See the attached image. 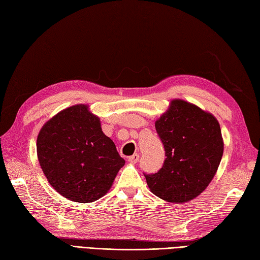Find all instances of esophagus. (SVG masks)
<instances>
[{"instance_id": "1", "label": "esophagus", "mask_w": 260, "mask_h": 260, "mask_svg": "<svg viewBox=\"0 0 260 260\" xmlns=\"http://www.w3.org/2000/svg\"><path fill=\"white\" fill-rule=\"evenodd\" d=\"M139 159H140V154L135 153V154H133V155L128 157V162L132 164H136L137 162H139Z\"/></svg>"}]
</instances>
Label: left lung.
<instances>
[{"mask_svg":"<svg viewBox=\"0 0 260 260\" xmlns=\"http://www.w3.org/2000/svg\"><path fill=\"white\" fill-rule=\"evenodd\" d=\"M155 128L167 157L156 173H144L147 185L165 201H190L209 185L221 161L218 120L196 105L174 99Z\"/></svg>","mask_w":260,"mask_h":260,"instance_id":"1","label":"left lung"}]
</instances>
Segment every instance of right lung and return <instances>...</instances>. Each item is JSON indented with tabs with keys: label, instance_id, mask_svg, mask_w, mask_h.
I'll list each match as a JSON object with an SVG mask.
<instances>
[{
	"label": "right lung",
	"instance_id": "right-lung-1",
	"mask_svg": "<svg viewBox=\"0 0 260 260\" xmlns=\"http://www.w3.org/2000/svg\"><path fill=\"white\" fill-rule=\"evenodd\" d=\"M37 152L53 189L81 203L106 194L125 164L86 105L69 107L47 121L38 135Z\"/></svg>",
	"mask_w": 260,
	"mask_h": 260
}]
</instances>
